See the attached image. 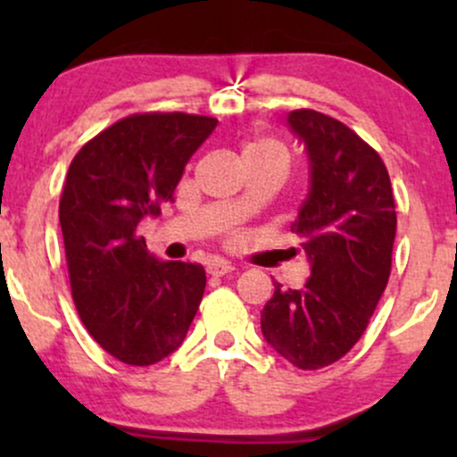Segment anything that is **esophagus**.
I'll use <instances>...</instances> for the list:
<instances>
[{
	"label": "esophagus",
	"instance_id": "34e87169",
	"mask_svg": "<svg viewBox=\"0 0 457 457\" xmlns=\"http://www.w3.org/2000/svg\"><path fill=\"white\" fill-rule=\"evenodd\" d=\"M234 270V266L229 264V262H225V260H212L211 264H208V275H212V277H223V275H228V272H232Z\"/></svg>",
	"mask_w": 457,
	"mask_h": 457
}]
</instances>
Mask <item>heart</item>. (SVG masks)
<instances>
[{"mask_svg":"<svg viewBox=\"0 0 457 457\" xmlns=\"http://www.w3.org/2000/svg\"><path fill=\"white\" fill-rule=\"evenodd\" d=\"M240 156H243V162H275V165H281L283 170L290 162V152H287L286 145L279 139L262 133V130H249V133H245L243 145H240Z\"/></svg>","mask_w":457,"mask_h":457,"instance_id":"b5f03b06","label":"heart"}]
</instances>
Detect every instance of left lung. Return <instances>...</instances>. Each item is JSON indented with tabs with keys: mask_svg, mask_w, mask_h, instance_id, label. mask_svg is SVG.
<instances>
[{
	"mask_svg": "<svg viewBox=\"0 0 457 457\" xmlns=\"http://www.w3.org/2000/svg\"><path fill=\"white\" fill-rule=\"evenodd\" d=\"M312 162V188L292 232L312 264L305 287L275 281L262 312L266 342L298 370H322L365 333L391 275L397 214L380 154L313 109L287 115Z\"/></svg>",
	"mask_w": 457,
	"mask_h": 457,
	"instance_id": "obj_1",
	"label": "left lung"
}]
</instances>
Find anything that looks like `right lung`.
I'll return each mask as SVG.
<instances>
[{
	"instance_id": "obj_1",
	"label": "right lung",
	"mask_w": 457,
	"mask_h": 457,
	"mask_svg": "<svg viewBox=\"0 0 457 457\" xmlns=\"http://www.w3.org/2000/svg\"><path fill=\"white\" fill-rule=\"evenodd\" d=\"M217 118L145 112L118 120L77 152L60 199L72 301L107 354L152 365L185 342L206 287L188 262L148 255L137 225L174 202L185 165Z\"/></svg>"
}]
</instances>
